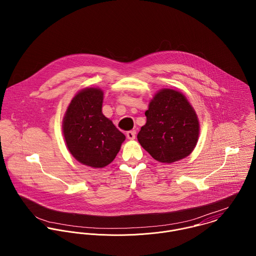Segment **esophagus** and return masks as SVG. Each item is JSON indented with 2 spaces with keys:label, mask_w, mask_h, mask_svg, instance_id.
<instances>
[{
  "label": "esophagus",
  "mask_w": 256,
  "mask_h": 256,
  "mask_svg": "<svg viewBox=\"0 0 256 256\" xmlns=\"http://www.w3.org/2000/svg\"><path fill=\"white\" fill-rule=\"evenodd\" d=\"M135 135H136V132L134 130H131V131H128L126 133V136L129 140H134L135 139Z\"/></svg>",
  "instance_id": "esophagus-1"
}]
</instances>
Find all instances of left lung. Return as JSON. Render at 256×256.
<instances>
[{
    "mask_svg": "<svg viewBox=\"0 0 256 256\" xmlns=\"http://www.w3.org/2000/svg\"><path fill=\"white\" fill-rule=\"evenodd\" d=\"M146 124L138 133V141L158 162H174L189 156L197 144V115L182 92L162 90L145 112Z\"/></svg>",
    "mask_w": 256,
    "mask_h": 256,
    "instance_id": "obj_1",
    "label": "left lung"
}]
</instances>
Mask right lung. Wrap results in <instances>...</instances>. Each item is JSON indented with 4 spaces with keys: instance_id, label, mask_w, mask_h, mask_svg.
I'll list each match as a JSON object with an SVG mask.
<instances>
[{
    "instance_id": "1",
    "label": "right lung",
    "mask_w": 256,
    "mask_h": 256,
    "mask_svg": "<svg viewBox=\"0 0 256 256\" xmlns=\"http://www.w3.org/2000/svg\"><path fill=\"white\" fill-rule=\"evenodd\" d=\"M104 92L86 88L74 96L63 121V133L70 152L80 162L104 168L115 158L125 140L114 124L102 114Z\"/></svg>"
}]
</instances>
